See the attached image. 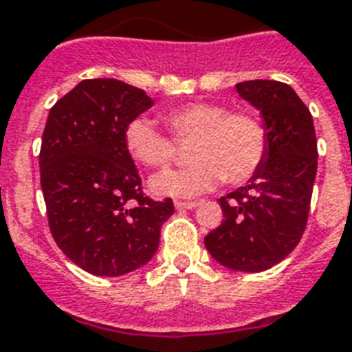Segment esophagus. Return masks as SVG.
I'll list each match as a JSON object with an SVG mask.
<instances>
[{
	"label": "esophagus",
	"mask_w": 352,
	"mask_h": 352,
	"mask_svg": "<svg viewBox=\"0 0 352 352\" xmlns=\"http://www.w3.org/2000/svg\"><path fill=\"white\" fill-rule=\"evenodd\" d=\"M197 206H199L197 201H175L177 210H193Z\"/></svg>",
	"instance_id": "obj_1"
}]
</instances>
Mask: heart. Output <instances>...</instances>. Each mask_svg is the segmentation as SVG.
<instances>
[{
    "instance_id": "heart-1",
    "label": "heart",
    "mask_w": 352,
    "mask_h": 352,
    "mask_svg": "<svg viewBox=\"0 0 352 352\" xmlns=\"http://www.w3.org/2000/svg\"><path fill=\"white\" fill-rule=\"evenodd\" d=\"M171 137L144 117L124 128V146L131 159L148 168L171 166L179 155L177 144H190L195 161L181 171H166L151 179L159 195L193 197L221 181L239 186L258 173L270 151L264 122L250 111H231L221 102L195 101L170 108L162 116Z\"/></svg>"
}]
</instances>
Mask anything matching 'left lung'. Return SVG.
I'll use <instances>...</instances> for the list:
<instances>
[{"label": "left lung", "mask_w": 352, "mask_h": 352, "mask_svg": "<svg viewBox=\"0 0 352 352\" xmlns=\"http://www.w3.org/2000/svg\"><path fill=\"white\" fill-rule=\"evenodd\" d=\"M236 92L264 117L270 151L248 184L219 199L224 219L204 245L219 264L258 273L284 260L304 235L318 150L309 108L289 85L255 79L239 82Z\"/></svg>", "instance_id": "obj_1"}]
</instances>
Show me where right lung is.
I'll return each mask as SVG.
<instances>
[{"instance_id":"1","label":"right lung","mask_w":352,"mask_h":352,"mask_svg":"<svg viewBox=\"0 0 352 352\" xmlns=\"http://www.w3.org/2000/svg\"><path fill=\"white\" fill-rule=\"evenodd\" d=\"M141 88L85 79L50 108L39 151L41 190L59 250L97 276H121L155 255L173 201L144 195L124 128L151 108Z\"/></svg>"}]
</instances>
